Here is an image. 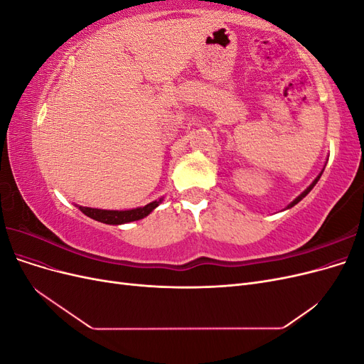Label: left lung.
<instances>
[{"instance_id": "1", "label": "left lung", "mask_w": 364, "mask_h": 364, "mask_svg": "<svg viewBox=\"0 0 364 364\" xmlns=\"http://www.w3.org/2000/svg\"><path fill=\"white\" fill-rule=\"evenodd\" d=\"M318 179H321V174H318V176H317V178H316V179L313 181V183H311L310 186H308V188H306V190H305V191H304V193H302L301 196H297V197H296V199H294V200H293V202H291V203H290V205H289L287 208H291V206H294L296 203H299V202H301V200L304 199V197H305V196H306L308 193H310V191L313 190V186H314V185L317 183V181H318Z\"/></svg>"}]
</instances>
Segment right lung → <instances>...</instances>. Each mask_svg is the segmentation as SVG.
<instances>
[{"label":"right lung","instance_id":"obj_1","mask_svg":"<svg viewBox=\"0 0 364 364\" xmlns=\"http://www.w3.org/2000/svg\"><path fill=\"white\" fill-rule=\"evenodd\" d=\"M161 202L162 199L151 202L146 206L127 209V211H109V209H97V208H87V206H79V209L85 215L97 220V222H102L106 225H123V223H130V222H135V220L147 217L153 209L159 206Z\"/></svg>","mask_w":364,"mask_h":364}]
</instances>
